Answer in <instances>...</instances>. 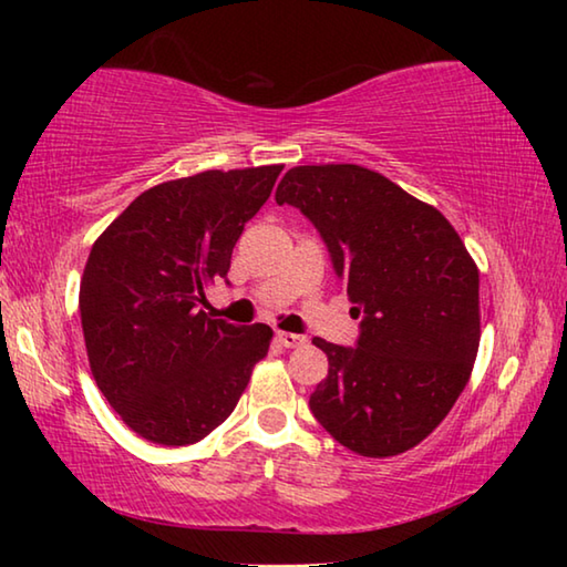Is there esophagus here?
I'll return each mask as SVG.
<instances>
[{
	"label": "esophagus",
	"mask_w": 567,
	"mask_h": 567,
	"mask_svg": "<svg viewBox=\"0 0 567 567\" xmlns=\"http://www.w3.org/2000/svg\"><path fill=\"white\" fill-rule=\"evenodd\" d=\"M277 342H280L282 348H300L305 338H302V334H295V332H277Z\"/></svg>",
	"instance_id": "34e87169"
}]
</instances>
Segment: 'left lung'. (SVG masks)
Instances as JSON below:
<instances>
[{
  "label": "left lung",
  "instance_id": "8db88e82",
  "mask_svg": "<svg viewBox=\"0 0 567 567\" xmlns=\"http://www.w3.org/2000/svg\"><path fill=\"white\" fill-rule=\"evenodd\" d=\"M275 199L318 229L362 318L358 348L312 340L330 362L312 415L352 453H405L445 420L473 372V257L433 205L360 165L292 167Z\"/></svg>",
  "mask_w": 567,
  "mask_h": 567
}]
</instances>
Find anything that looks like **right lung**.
<instances>
[{
	"instance_id": "add662e5",
	"label": "right lung",
	"mask_w": 567,
	"mask_h": 567,
	"mask_svg": "<svg viewBox=\"0 0 567 567\" xmlns=\"http://www.w3.org/2000/svg\"><path fill=\"white\" fill-rule=\"evenodd\" d=\"M282 165L207 169L134 199L92 245L80 315L92 375L140 437L192 445L229 417L272 330L213 320L209 282L227 277L235 243Z\"/></svg>"
}]
</instances>
